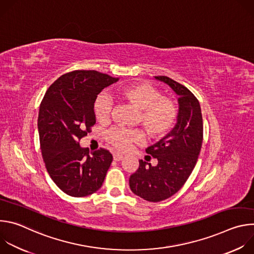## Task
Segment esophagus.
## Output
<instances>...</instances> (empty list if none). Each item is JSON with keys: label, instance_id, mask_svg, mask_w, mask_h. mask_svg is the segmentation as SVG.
Instances as JSON below:
<instances>
[{"label": "esophagus", "instance_id": "esophagus-1", "mask_svg": "<svg viewBox=\"0 0 254 254\" xmlns=\"http://www.w3.org/2000/svg\"><path fill=\"white\" fill-rule=\"evenodd\" d=\"M124 159V156L121 155V154H114V160L117 161V162H120Z\"/></svg>", "mask_w": 254, "mask_h": 254}]
</instances>
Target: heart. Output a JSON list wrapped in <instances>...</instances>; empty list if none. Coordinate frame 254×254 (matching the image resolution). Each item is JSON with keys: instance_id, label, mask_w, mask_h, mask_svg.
Returning <instances> with one entry per match:
<instances>
[{"instance_id": "b5f03b06", "label": "heart", "mask_w": 254, "mask_h": 254, "mask_svg": "<svg viewBox=\"0 0 254 254\" xmlns=\"http://www.w3.org/2000/svg\"><path fill=\"white\" fill-rule=\"evenodd\" d=\"M118 97L129 102L138 113L139 123L146 132L154 137H161L168 133L177 120L175 103L148 83H133L123 87ZM113 100L106 93H100L93 105L96 119L104 123L110 119ZM107 141L119 151H127L133 142L142 139V133L137 129L114 128L106 135Z\"/></svg>"}]
</instances>
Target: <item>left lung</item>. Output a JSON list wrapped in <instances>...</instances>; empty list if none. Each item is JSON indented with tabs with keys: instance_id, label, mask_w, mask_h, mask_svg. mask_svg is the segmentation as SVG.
I'll return each mask as SVG.
<instances>
[{
	"instance_id": "obj_1",
	"label": "left lung",
	"mask_w": 254,
	"mask_h": 254,
	"mask_svg": "<svg viewBox=\"0 0 254 254\" xmlns=\"http://www.w3.org/2000/svg\"><path fill=\"white\" fill-rule=\"evenodd\" d=\"M178 96L177 123L170 132L148 147L146 152L158 160L156 166L139 160L129 177L133 194L160 202L176 194L186 183L196 166L203 141V120L198 99L184 85L167 76H155Z\"/></svg>"
}]
</instances>
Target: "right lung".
<instances>
[{
	"instance_id": "obj_1",
	"label": "right lung",
	"mask_w": 254,
	"mask_h": 254,
	"mask_svg": "<svg viewBox=\"0 0 254 254\" xmlns=\"http://www.w3.org/2000/svg\"><path fill=\"white\" fill-rule=\"evenodd\" d=\"M94 70H75L60 76L40 104L38 131L48 174L60 190L72 197L96 192L113 162L100 149L89 153L79 139L95 124L94 101L104 87L119 81Z\"/></svg>"
}]
</instances>
